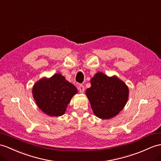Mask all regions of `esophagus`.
I'll return each mask as SVG.
<instances>
[{"mask_svg":"<svg viewBox=\"0 0 161 161\" xmlns=\"http://www.w3.org/2000/svg\"><path fill=\"white\" fill-rule=\"evenodd\" d=\"M78 90H79L80 93H83L84 91H85V87L83 85H80L79 86H78Z\"/></svg>","mask_w":161,"mask_h":161,"instance_id":"1","label":"esophagus"}]
</instances>
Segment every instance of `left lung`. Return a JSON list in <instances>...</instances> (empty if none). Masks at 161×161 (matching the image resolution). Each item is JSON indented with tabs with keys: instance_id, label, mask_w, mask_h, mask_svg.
Masks as SVG:
<instances>
[{
	"instance_id": "8db88e82",
	"label": "left lung",
	"mask_w": 161,
	"mask_h": 161,
	"mask_svg": "<svg viewBox=\"0 0 161 161\" xmlns=\"http://www.w3.org/2000/svg\"><path fill=\"white\" fill-rule=\"evenodd\" d=\"M91 85L86 90V95L97 117L110 119L124 108L128 100V88L118 78L98 72L92 78Z\"/></svg>"
}]
</instances>
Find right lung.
Instances as JSON below:
<instances>
[{
  "mask_svg": "<svg viewBox=\"0 0 161 161\" xmlns=\"http://www.w3.org/2000/svg\"><path fill=\"white\" fill-rule=\"evenodd\" d=\"M77 89L60 74L43 78L33 86V95L41 110L50 116H61Z\"/></svg>",
  "mask_w": 161,
  "mask_h": 161,
  "instance_id": "1",
  "label": "right lung"
}]
</instances>
